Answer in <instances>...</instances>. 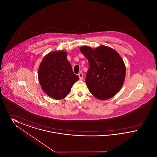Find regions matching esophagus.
Returning a JSON list of instances; mask_svg holds the SVG:
<instances>
[{"label": "esophagus", "instance_id": "1", "mask_svg": "<svg viewBox=\"0 0 157 157\" xmlns=\"http://www.w3.org/2000/svg\"><path fill=\"white\" fill-rule=\"evenodd\" d=\"M78 76H79V79L81 80L83 79V74H82V72H80V73L78 74Z\"/></svg>", "mask_w": 157, "mask_h": 157}]
</instances>
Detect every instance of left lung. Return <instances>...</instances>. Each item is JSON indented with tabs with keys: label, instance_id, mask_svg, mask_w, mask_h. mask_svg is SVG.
I'll use <instances>...</instances> for the list:
<instances>
[{
	"label": "left lung",
	"instance_id": "left-lung-1",
	"mask_svg": "<svg viewBox=\"0 0 157 157\" xmlns=\"http://www.w3.org/2000/svg\"><path fill=\"white\" fill-rule=\"evenodd\" d=\"M80 51L89 62L86 83L90 93L100 100L114 97L122 88L126 73L119 53L104 45L94 49L83 46Z\"/></svg>",
	"mask_w": 157,
	"mask_h": 157
}]
</instances>
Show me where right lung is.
<instances>
[{
  "instance_id": "obj_1",
  "label": "right lung",
  "mask_w": 157,
  "mask_h": 157,
  "mask_svg": "<svg viewBox=\"0 0 157 157\" xmlns=\"http://www.w3.org/2000/svg\"><path fill=\"white\" fill-rule=\"evenodd\" d=\"M37 75L45 94L57 100L66 97L79 79L74 74L67 59V52L64 51H53L45 56L40 63Z\"/></svg>"
}]
</instances>
